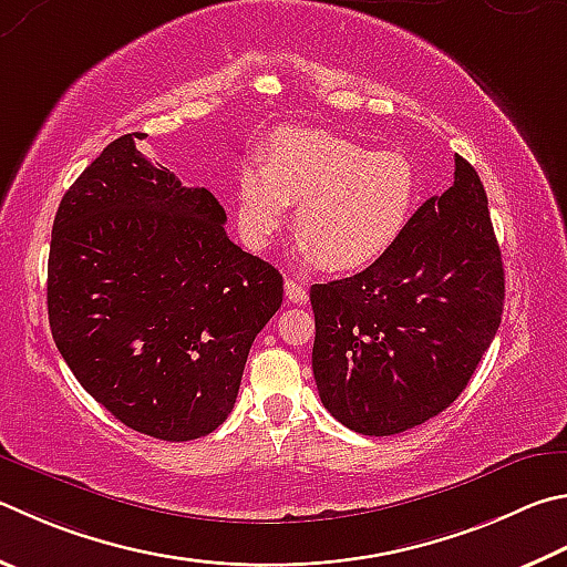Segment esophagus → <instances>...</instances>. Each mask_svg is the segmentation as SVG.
<instances>
[{"instance_id": "esophagus-1", "label": "esophagus", "mask_w": 567, "mask_h": 567, "mask_svg": "<svg viewBox=\"0 0 567 567\" xmlns=\"http://www.w3.org/2000/svg\"><path fill=\"white\" fill-rule=\"evenodd\" d=\"M285 297H287V302H292V305H307V300H310V292H307V287L300 280H295V277H287V280H285Z\"/></svg>"}]
</instances>
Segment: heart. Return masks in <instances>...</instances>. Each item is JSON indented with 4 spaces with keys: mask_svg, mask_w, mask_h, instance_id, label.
I'll return each mask as SVG.
<instances>
[{
    "mask_svg": "<svg viewBox=\"0 0 567 567\" xmlns=\"http://www.w3.org/2000/svg\"><path fill=\"white\" fill-rule=\"evenodd\" d=\"M235 185L243 238L262 250L295 210V252L322 270L377 262L404 235L419 203V173L406 153L367 151L324 128L282 126Z\"/></svg>",
    "mask_w": 567,
    "mask_h": 567,
    "instance_id": "obj_1",
    "label": "heart"
}]
</instances>
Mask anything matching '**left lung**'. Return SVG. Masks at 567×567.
Listing matches in <instances>:
<instances>
[{
	"label": "left lung",
	"mask_w": 567,
	"mask_h": 567,
	"mask_svg": "<svg viewBox=\"0 0 567 567\" xmlns=\"http://www.w3.org/2000/svg\"><path fill=\"white\" fill-rule=\"evenodd\" d=\"M454 163V185L411 215L391 250L310 290L319 399L357 434H401L454 404L501 324L486 190L466 158Z\"/></svg>",
	"instance_id": "8db88e82"
}]
</instances>
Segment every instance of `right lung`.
<instances>
[{
  "label": "right lung",
  "instance_id": "1",
  "mask_svg": "<svg viewBox=\"0 0 567 567\" xmlns=\"http://www.w3.org/2000/svg\"><path fill=\"white\" fill-rule=\"evenodd\" d=\"M143 138L111 141L61 198L49 324L79 384L121 424L193 441L233 411L282 275L228 238L210 190L153 166Z\"/></svg>",
  "mask_w": 567,
  "mask_h": 567
}]
</instances>
